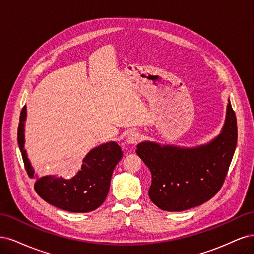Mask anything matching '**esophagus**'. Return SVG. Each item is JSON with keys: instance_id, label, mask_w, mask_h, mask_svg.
<instances>
[{"instance_id": "1", "label": "esophagus", "mask_w": 254, "mask_h": 254, "mask_svg": "<svg viewBox=\"0 0 254 254\" xmlns=\"http://www.w3.org/2000/svg\"><path fill=\"white\" fill-rule=\"evenodd\" d=\"M141 140V134L133 130V131H130L126 136V142L128 144H136L139 143Z\"/></svg>"}]
</instances>
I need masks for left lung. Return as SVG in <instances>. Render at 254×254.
I'll use <instances>...</instances> for the list:
<instances>
[{
    "instance_id": "left-lung-1",
    "label": "left lung",
    "mask_w": 254,
    "mask_h": 254,
    "mask_svg": "<svg viewBox=\"0 0 254 254\" xmlns=\"http://www.w3.org/2000/svg\"><path fill=\"white\" fill-rule=\"evenodd\" d=\"M220 133L196 147L144 141L135 152L151 173L150 200L161 210L181 212L204 203L225 181L236 143V117L230 99Z\"/></svg>"
}]
</instances>
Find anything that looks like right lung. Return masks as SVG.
I'll return each mask as SVG.
<instances>
[{
  "instance_id": "right-lung-1",
  "label": "right lung",
  "mask_w": 254,
  "mask_h": 254,
  "mask_svg": "<svg viewBox=\"0 0 254 254\" xmlns=\"http://www.w3.org/2000/svg\"><path fill=\"white\" fill-rule=\"evenodd\" d=\"M26 117L24 106L20 114L18 143L28 176L37 179V194L50 204L64 211L87 213L96 210L108 195L113 170L123 157L118 143H104L90 150L82 161L81 170L71 179L54 175L38 177L24 148Z\"/></svg>"
}]
</instances>
